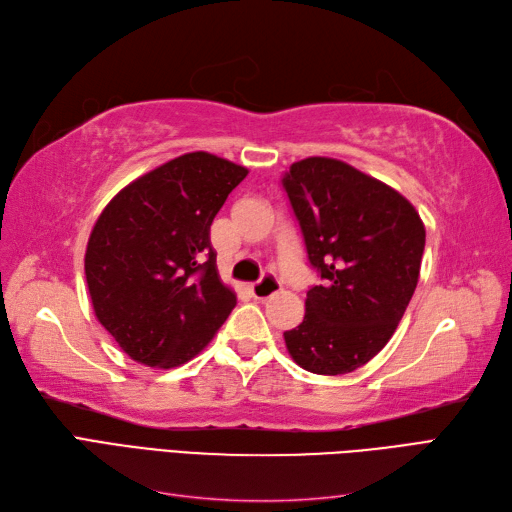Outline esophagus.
<instances>
[{
	"mask_svg": "<svg viewBox=\"0 0 512 512\" xmlns=\"http://www.w3.org/2000/svg\"><path fill=\"white\" fill-rule=\"evenodd\" d=\"M280 288H282V284L277 282V277H273V275H265V277H262L260 282H256V284H252V286H250V292L254 294V299H258V301H265V299L273 297V294L280 292Z\"/></svg>",
	"mask_w": 512,
	"mask_h": 512,
	"instance_id": "obj_1",
	"label": "esophagus"
}]
</instances>
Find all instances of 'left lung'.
<instances>
[{
	"mask_svg": "<svg viewBox=\"0 0 512 512\" xmlns=\"http://www.w3.org/2000/svg\"><path fill=\"white\" fill-rule=\"evenodd\" d=\"M284 190L322 286L305 318L284 333L299 367L350 374L389 344L421 273L425 224L406 196L342 160L294 162Z\"/></svg>",
	"mask_w": 512,
	"mask_h": 512,
	"instance_id": "left-lung-1",
	"label": "left lung"
}]
</instances>
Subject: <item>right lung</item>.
<instances>
[{
  "instance_id": "obj_1",
  "label": "right lung",
  "mask_w": 512,
  "mask_h": 512,
  "mask_svg": "<svg viewBox=\"0 0 512 512\" xmlns=\"http://www.w3.org/2000/svg\"><path fill=\"white\" fill-rule=\"evenodd\" d=\"M245 166L192 151L119 190L85 250L94 314L132 361L173 369L203 352L237 305L222 282L211 224Z\"/></svg>"
}]
</instances>
